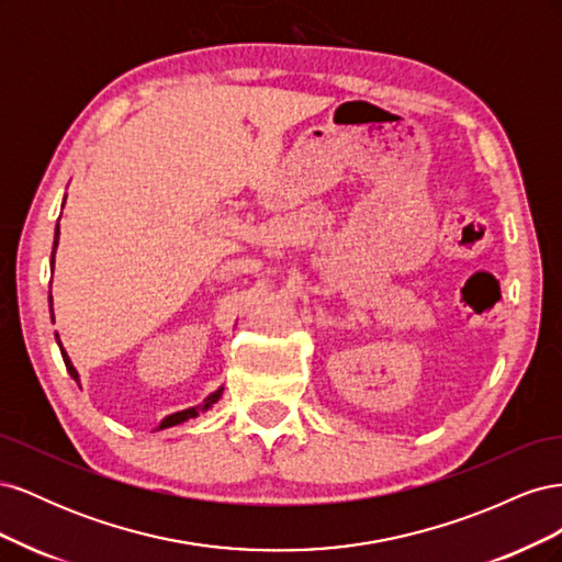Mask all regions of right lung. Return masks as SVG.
I'll list each match as a JSON object with an SVG mask.
<instances>
[{
  "mask_svg": "<svg viewBox=\"0 0 562 562\" xmlns=\"http://www.w3.org/2000/svg\"><path fill=\"white\" fill-rule=\"evenodd\" d=\"M67 196V194H65ZM63 206H65V201H63ZM58 239H60V225H56V236H54V252H50V271H54V258H56V248H58ZM48 310H50V321H54V297L48 295ZM56 342H58V347H60V353H63V361H65V368H67V372H70V378L77 382V384H81L79 380V372H77V368H75V363L70 361V356H67V351H65V347H63V342H60V335L56 333ZM223 389L225 386H220V389H215L213 394H209L206 398H203L201 403H196V405H192V407H184V411H178V413H173V415H168V417H164L161 422H159V427H157V431H161V429H168V427H176V424H182V422H187V419H194V417H199L201 413H206V411H211V407L220 401V396H223Z\"/></svg>",
  "mask_w": 562,
  "mask_h": 562,
  "instance_id": "1",
  "label": "right lung"
}]
</instances>
